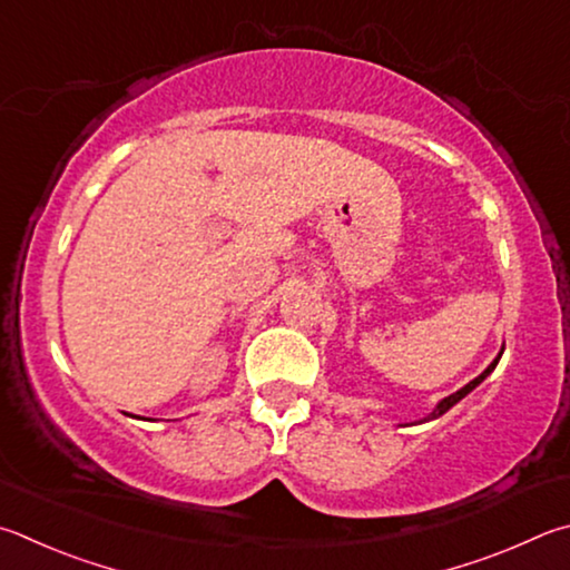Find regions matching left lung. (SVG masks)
I'll return each mask as SVG.
<instances>
[{
  "label": "left lung",
  "mask_w": 570,
  "mask_h": 570,
  "mask_svg": "<svg viewBox=\"0 0 570 570\" xmlns=\"http://www.w3.org/2000/svg\"><path fill=\"white\" fill-rule=\"evenodd\" d=\"M501 354H503V351H501ZM501 354L493 358V364H491L489 368H485L481 376H475V379L471 381V384H465V386H463V389H459L456 393H451V396H446V399H443V401L439 403V406H436V409H433V411L429 413V416H426V419H423V421H431V419H439V416H443V413H446V411H449V409L453 406V403H459V401H461V399L465 396V393H471V391H473L475 386H479V384H481V381H483L485 376H489V374H491V371L495 368V364H499V358H501Z\"/></svg>",
  "instance_id": "left-lung-1"
}]
</instances>
